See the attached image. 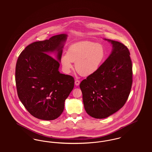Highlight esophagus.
<instances>
[{
  "mask_svg": "<svg viewBox=\"0 0 152 152\" xmlns=\"http://www.w3.org/2000/svg\"><path fill=\"white\" fill-rule=\"evenodd\" d=\"M80 81L79 80H75V85L76 86H79L80 84Z\"/></svg>",
  "mask_w": 152,
  "mask_h": 152,
  "instance_id": "34e87169",
  "label": "esophagus"
}]
</instances>
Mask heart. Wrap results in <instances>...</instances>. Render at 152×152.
Listing matches in <instances>:
<instances>
[{"mask_svg":"<svg viewBox=\"0 0 152 152\" xmlns=\"http://www.w3.org/2000/svg\"><path fill=\"white\" fill-rule=\"evenodd\" d=\"M105 57V50L101 44L82 41L71 45L66 55L61 56L60 61L66 72H69L75 62L77 72L88 76L98 71Z\"/></svg>","mask_w":152,"mask_h":152,"instance_id":"obj_1","label":"heart"}]
</instances>
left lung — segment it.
<instances>
[{
	"mask_svg": "<svg viewBox=\"0 0 152 152\" xmlns=\"http://www.w3.org/2000/svg\"><path fill=\"white\" fill-rule=\"evenodd\" d=\"M112 45L111 53L97 72L83 80L80 88L86 111L95 118H105L121 108L132 84L130 52L123 43L104 39Z\"/></svg>",
	"mask_w": 152,
	"mask_h": 152,
	"instance_id": "obj_1",
	"label": "left lung"
}]
</instances>
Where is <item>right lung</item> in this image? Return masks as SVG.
I'll use <instances>...</instances> for the list:
<instances>
[{"label": "right lung", "instance_id": "1", "mask_svg": "<svg viewBox=\"0 0 152 152\" xmlns=\"http://www.w3.org/2000/svg\"><path fill=\"white\" fill-rule=\"evenodd\" d=\"M66 34L31 44L20 54L16 65L18 97L37 118L53 120L63 113L64 102L74 87L72 76L58 71ZM56 53V60L49 56Z\"/></svg>", "mask_w": 152, "mask_h": 152}]
</instances>
